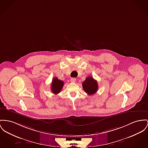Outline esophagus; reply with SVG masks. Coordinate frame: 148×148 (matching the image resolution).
I'll return each instance as SVG.
<instances>
[{
  "label": "esophagus",
  "instance_id": "1",
  "mask_svg": "<svg viewBox=\"0 0 148 148\" xmlns=\"http://www.w3.org/2000/svg\"><path fill=\"white\" fill-rule=\"evenodd\" d=\"M71 81L72 82H75L76 79H75V78H71Z\"/></svg>",
  "mask_w": 148,
  "mask_h": 148
}]
</instances>
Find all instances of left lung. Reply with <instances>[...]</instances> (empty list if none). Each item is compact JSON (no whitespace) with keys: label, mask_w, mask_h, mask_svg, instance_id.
Masks as SVG:
<instances>
[{"label":"left lung","mask_w":148,"mask_h":148,"mask_svg":"<svg viewBox=\"0 0 148 148\" xmlns=\"http://www.w3.org/2000/svg\"><path fill=\"white\" fill-rule=\"evenodd\" d=\"M82 88L88 95H93L98 89V82L97 80L89 76L82 82Z\"/></svg>","instance_id":"left-lung-1"}]
</instances>
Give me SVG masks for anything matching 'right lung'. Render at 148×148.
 Here are the masks:
<instances>
[{"instance_id":"right-lung-1","label":"right lung","mask_w":148,"mask_h":148,"mask_svg":"<svg viewBox=\"0 0 148 148\" xmlns=\"http://www.w3.org/2000/svg\"><path fill=\"white\" fill-rule=\"evenodd\" d=\"M63 85H64V82L63 81H61L58 78L55 77L52 80L51 85V90L54 94H57L61 91L62 88L63 86Z\"/></svg>"}]
</instances>
